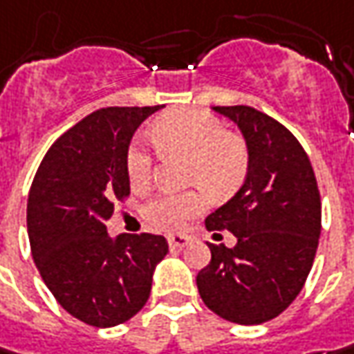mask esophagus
Masks as SVG:
<instances>
[{"label":"esophagus","instance_id":"34e87169","mask_svg":"<svg viewBox=\"0 0 354 354\" xmlns=\"http://www.w3.org/2000/svg\"><path fill=\"white\" fill-rule=\"evenodd\" d=\"M189 241L192 239L186 237V235H172V237H168V245H170V249L178 250V249H184L186 245H189Z\"/></svg>","mask_w":354,"mask_h":354}]
</instances>
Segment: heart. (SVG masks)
<instances>
[{
  "label": "heart",
  "instance_id": "1",
  "mask_svg": "<svg viewBox=\"0 0 354 354\" xmlns=\"http://www.w3.org/2000/svg\"><path fill=\"white\" fill-rule=\"evenodd\" d=\"M151 139L162 153L186 156L188 184L201 186L215 200L233 196L247 180L250 168L247 142L229 133L221 119L209 113L192 109L170 111L154 123ZM125 168L133 188H145L153 180V156L139 140L129 147ZM205 194L200 189L158 194L142 205L140 214L154 229L178 231L189 217L205 209Z\"/></svg>",
  "mask_w": 354,
  "mask_h": 354
}]
</instances>
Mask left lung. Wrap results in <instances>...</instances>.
<instances>
[{"label":"left lung","instance_id":"8db88e82","mask_svg":"<svg viewBox=\"0 0 354 354\" xmlns=\"http://www.w3.org/2000/svg\"><path fill=\"white\" fill-rule=\"evenodd\" d=\"M237 123L250 153L245 184L207 215V231H229L237 247L209 243L198 272L203 304L227 322L259 325L280 315L308 280L322 233V196L310 156L270 115L249 105H217Z\"/></svg>","mask_w":354,"mask_h":354}]
</instances>
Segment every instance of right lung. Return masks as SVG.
I'll list each match as a JSON object with an SVG mask.
<instances>
[{
  "label": "right lung",
  "mask_w": 354,
  "mask_h": 354,
  "mask_svg": "<svg viewBox=\"0 0 354 354\" xmlns=\"http://www.w3.org/2000/svg\"><path fill=\"white\" fill-rule=\"evenodd\" d=\"M160 105L104 107L62 133L32 178L27 231L32 261L56 301L80 322L113 327L142 310L162 235H107L113 203L129 198L135 131Z\"/></svg>",
  "instance_id": "obj_1"
}]
</instances>
